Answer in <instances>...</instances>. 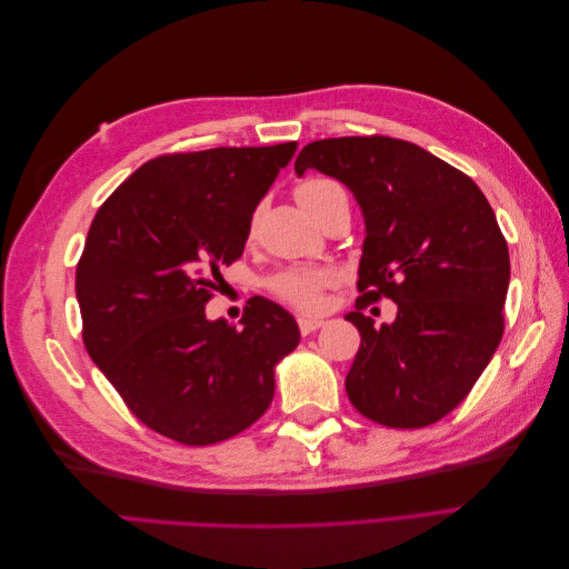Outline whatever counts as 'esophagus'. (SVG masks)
<instances>
[{
  "instance_id": "1",
  "label": "esophagus",
  "mask_w": 569,
  "mask_h": 569,
  "mask_svg": "<svg viewBox=\"0 0 569 569\" xmlns=\"http://www.w3.org/2000/svg\"><path fill=\"white\" fill-rule=\"evenodd\" d=\"M325 325V320H320V318H299V330H301V335H311V332H316V330H320V327Z\"/></svg>"
}]
</instances>
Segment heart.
I'll use <instances>...</instances> for the list:
<instances>
[{
    "mask_svg": "<svg viewBox=\"0 0 569 569\" xmlns=\"http://www.w3.org/2000/svg\"><path fill=\"white\" fill-rule=\"evenodd\" d=\"M295 194L313 218H318L332 201L347 199L343 187L330 178H308L297 187ZM249 232H253V226H249ZM330 282L332 270L327 268H291L272 278L270 287L280 299L303 308V311H313L320 303V289Z\"/></svg>",
    "mask_w": 569,
    "mask_h": 569,
    "instance_id": "1",
    "label": "heart"
}]
</instances>
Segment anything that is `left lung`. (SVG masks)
I'll return each mask as SVG.
<instances>
[{"mask_svg":"<svg viewBox=\"0 0 569 569\" xmlns=\"http://www.w3.org/2000/svg\"><path fill=\"white\" fill-rule=\"evenodd\" d=\"M347 184L366 218L356 311L360 349L349 401L387 427L441 420L470 393L503 337L510 256L493 209L458 168L393 137H332L306 144L295 170ZM387 296L391 325L362 316Z\"/></svg>","mask_w":569,"mask_h":569,"instance_id":"left-lung-1","label":"left lung"}]
</instances>
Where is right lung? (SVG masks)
Listing matches in <instances>:
<instances>
[{
	"mask_svg": "<svg viewBox=\"0 0 569 569\" xmlns=\"http://www.w3.org/2000/svg\"><path fill=\"white\" fill-rule=\"evenodd\" d=\"M295 151L297 142L163 153L99 206L76 270L82 341L153 432L209 446L268 410L274 366L301 337L297 320L263 297L249 299L242 327L203 308Z\"/></svg>",
	"mask_w": 569,
	"mask_h": 569,
	"instance_id": "right-lung-1",
	"label": "right lung"
}]
</instances>
